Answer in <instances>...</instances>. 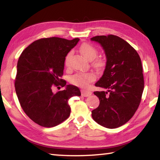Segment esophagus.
<instances>
[{
  "mask_svg": "<svg viewBox=\"0 0 160 160\" xmlns=\"http://www.w3.org/2000/svg\"><path fill=\"white\" fill-rule=\"evenodd\" d=\"M81 93H82V95L83 97H89V96L91 95L92 92L89 91V90H82V91H81Z\"/></svg>",
  "mask_w": 160,
  "mask_h": 160,
  "instance_id": "esophagus-1",
  "label": "esophagus"
}]
</instances>
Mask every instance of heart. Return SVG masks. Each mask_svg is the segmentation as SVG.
<instances>
[{"label": "heart", "mask_w": 160, "mask_h": 160, "mask_svg": "<svg viewBox=\"0 0 160 160\" xmlns=\"http://www.w3.org/2000/svg\"><path fill=\"white\" fill-rule=\"evenodd\" d=\"M80 50L84 57H85L88 60H93L97 55V48L88 43H85V44L81 45ZM71 53V51H70L66 56V58H65V65L66 66L69 65ZM103 65H104V61L101 59H99V60L94 62V66L98 68L102 67ZM94 78H95L94 75L91 72H82V73H77L72 76L70 78V82L75 85L81 87V88H86L89 83L92 82Z\"/></svg>", "instance_id": "obj_1"}]
</instances>
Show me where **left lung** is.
<instances>
[{
    "label": "left lung",
    "mask_w": 160,
    "mask_h": 160,
    "mask_svg": "<svg viewBox=\"0 0 160 160\" xmlns=\"http://www.w3.org/2000/svg\"><path fill=\"white\" fill-rule=\"evenodd\" d=\"M104 50L107 63L104 74L95 86L108 90L96 91L99 105L92 116L99 125L116 128L128 122L138 108L144 89L142 63L138 53L118 36H96Z\"/></svg>",
    "instance_id": "8db88e82"
}]
</instances>
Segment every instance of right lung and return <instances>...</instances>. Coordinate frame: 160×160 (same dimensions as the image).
<instances>
[{"label": "right lung", "mask_w": 160, "mask_h": 160, "mask_svg": "<svg viewBox=\"0 0 160 160\" xmlns=\"http://www.w3.org/2000/svg\"><path fill=\"white\" fill-rule=\"evenodd\" d=\"M79 40L42 38L29 45L19 58L16 94L24 112L39 126L51 128L63 122L70 113L68 99L81 95L78 87L66 85L61 79L66 56ZM59 86L66 89L53 93L52 88Z\"/></svg>", "instance_id": "obj_1"}]
</instances>
